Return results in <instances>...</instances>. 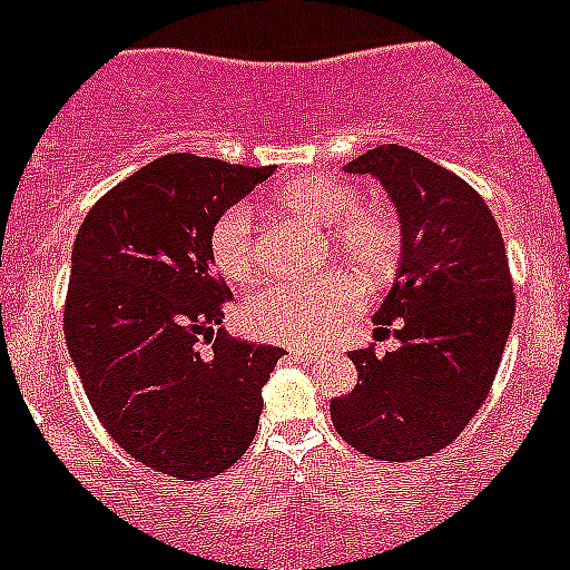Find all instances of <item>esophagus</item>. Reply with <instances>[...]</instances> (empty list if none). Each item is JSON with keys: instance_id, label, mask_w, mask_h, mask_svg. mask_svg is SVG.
Returning a JSON list of instances; mask_svg holds the SVG:
<instances>
[{"instance_id": "34e87169", "label": "esophagus", "mask_w": 570, "mask_h": 570, "mask_svg": "<svg viewBox=\"0 0 570 570\" xmlns=\"http://www.w3.org/2000/svg\"><path fill=\"white\" fill-rule=\"evenodd\" d=\"M294 360L302 362V365H311V362L320 360V354H314V351H294Z\"/></svg>"}]
</instances>
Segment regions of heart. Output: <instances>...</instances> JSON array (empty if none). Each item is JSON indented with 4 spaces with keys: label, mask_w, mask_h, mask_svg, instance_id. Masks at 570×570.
Wrapping results in <instances>:
<instances>
[{
    "label": "heart",
    "mask_w": 570,
    "mask_h": 570,
    "mask_svg": "<svg viewBox=\"0 0 570 570\" xmlns=\"http://www.w3.org/2000/svg\"><path fill=\"white\" fill-rule=\"evenodd\" d=\"M271 203L285 214L328 228L336 254L380 279L394 268L400 230L382 210L365 208L351 185L328 176H299L274 190ZM210 259L228 282H248L259 271V236L250 210L236 205L210 228ZM362 305L354 276L331 271L311 279H274L242 302L239 325L250 336L308 347L328 340Z\"/></svg>",
    "instance_id": "b5f03b06"
}]
</instances>
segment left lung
<instances>
[{
    "instance_id": "obj_1",
    "label": "left lung",
    "mask_w": 570,
    "mask_h": 570,
    "mask_svg": "<svg viewBox=\"0 0 570 570\" xmlns=\"http://www.w3.org/2000/svg\"><path fill=\"white\" fill-rule=\"evenodd\" d=\"M345 170L376 176L400 216V268L374 314L400 347L347 354L360 382L331 400V420L365 456L422 460L462 434L493 385L513 325L505 242L482 196L416 150L382 145Z\"/></svg>"
}]
</instances>
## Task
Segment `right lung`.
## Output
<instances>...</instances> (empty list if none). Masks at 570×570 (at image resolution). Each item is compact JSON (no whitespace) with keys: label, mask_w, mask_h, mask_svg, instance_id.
<instances>
[{"label":"right lung","mask_w":570,"mask_h":570,"mask_svg":"<svg viewBox=\"0 0 570 570\" xmlns=\"http://www.w3.org/2000/svg\"><path fill=\"white\" fill-rule=\"evenodd\" d=\"M271 174L159 156L110 188L73 242L65 342L85 394L116 445L176 480H208L248 451L285 354L219 328L230 294L210 259L216 219Z\"/></svg>","instance_id":"add662e5"}]
</instances>
